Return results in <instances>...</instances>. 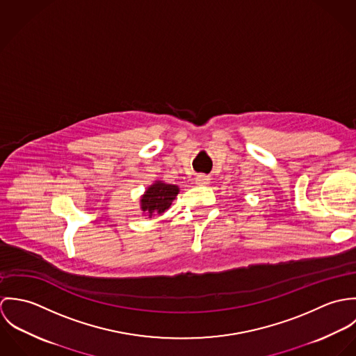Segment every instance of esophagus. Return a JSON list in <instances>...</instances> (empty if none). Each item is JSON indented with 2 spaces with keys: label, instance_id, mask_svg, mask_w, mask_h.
<instances>
[{
  "label": "esophagus",
  "instance_id": "esophagus-1",
  "mask_svg": "<svg viewBox=\"0 0 356 356\" xmlns=\"http://www.w3.org/2000/svg\"><path fill=\"white\" fill-rule=\"evenodd\" d=\"M196 184L197 185H208L209 184V177H207V175H197L196 177Z\"/></svg>",
  "mask_w": 356,
  "mask_h": 356
}]
</instances>
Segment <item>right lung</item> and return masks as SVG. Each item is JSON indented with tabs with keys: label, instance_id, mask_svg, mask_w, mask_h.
<instances>
[{
	"label": "right lung",
	"instance_id": "right-lung-1",
	"mask_svg": "<svg viewBox=\"0 0 356 356\" xmlns=\"http://www.w3.org/2000/svg\"><path fill=\"white\" fill-rule=\"evenodd\" d=\"M178 193L179 188L177 185L167 184L164 181H154L140 199L143 215L148 218L161 215L170 208Z\"/></svg>",
	"mask_w": 356,
	"mask_h": 356
}]
</instances>
